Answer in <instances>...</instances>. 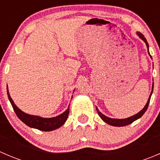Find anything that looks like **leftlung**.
<instances>
[{
	"instance_id": "left-lung-1",
	"label": "left lung",
	"mask_w": 160,
	"mask_h": 160,
	"mask_svg": "<svg viewBox=\"0 0 160 160\" xmlns=\"http://www.w3.org/2000/svg\"><path fill=\"white\" fill-rule=\"evenodd\" d=\"M136 34H137V35H138V36L139 37V38H141L142 40H143V41H144V42L146 43V46H147V49H148V53H149V55L150 56L149 52V44H148L147 41H146V38L144 37V35H143L142 34L140 33V32H137ZM150 57H151V59H152L151 56H150ZM152 91H153V83H152V87L151 93H150L149 98V99H148V101H147V103H146V105H145V107L143 108L142 109V110L140 111L138 113H137V114H134V115L131 116V117H129V118H124V119L111 118L107 117V116H105L104 114H103L101 112V111L98 110V108L97 107H96V110L98 111V114H99L100 117H101V118L102 119V120L104 121L105 123L108 124V125H112V126H116V127L125 126V125H130V124H132V122H135V121H136L137 119L140 118H141L142 116L144 114V113L146 112V110H147L148 107H149L150 98H151Z\"/></svg>"
}]
</instances>
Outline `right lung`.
<instances>
[{"instance_id":"obj_1","label":"right lung","mask_w":160,"mask_h":160,"mask_svg":"<svg viewBox=\"0 0 160 160\" xmlns=\"http://www.w3.org/2000/svg\"><path fill=\"white\" fill-rule=\"evenodd\" d=\"M7 93L13 109H14V112L17 114L18 118L22 122H24L25 125L31 127V128H36V129L40 131H44V132H49V131H52L59 128L67 120L69 112H70V104L68 106V108L64 111L63 113L59 114V115L53 118H42L40 117V116L28 114L22 111V110H20L14 104V101L11 99L10 93H9L8 91V88H7Z\"/></svg>"}]
</instances>
